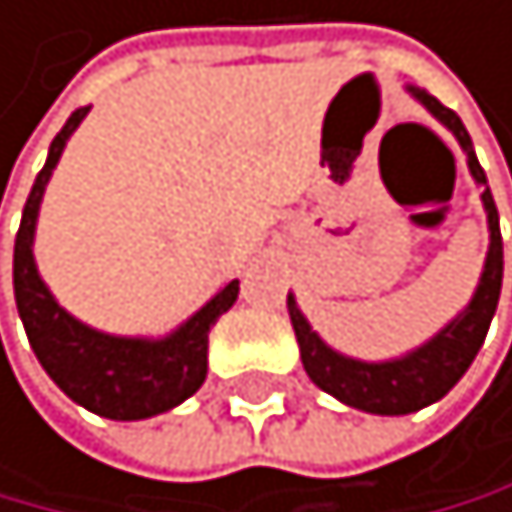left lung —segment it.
Instances as JSON below:
<instances>
[{
  "label": "left lung",
  "mask_w": 512,
  "mask_h": 512,
  "mask_svg": "<svg viewBox=\"0 0 512 512\" xmlns=\"http://www.w3.org/2000/svg\"><path fill=\"white\" fill-rule=\"evenodd\" d=\"M408 91H412L421 104H425L431 114L457 136L461 150L467 153L471 176L484 186V195H480V199H484V209H487L490 251H487L484 274H480L477 294L471 303H467V310L461 317L444 326L431 343H425L421 349H415V353H408L402 359H392V362H359V359L333 353V349L310 330V323L303 320L294 297H287L290 323H294V333L300 343V359H303V369H307L313 385H320V389L330 392L333 398H340V402L362 408V412H372V415H408V412H418V408H425L448 395L457 385V379L467 372V366L474 362L477 349L484 346V336L490 330L493 313H497L500 284H503L500 215H497V205H493V195L487 189L484 169H480L477 156H474L471 136H467L461 117H457L451 107H444L438 97H431L428 91H418V87H408Z\"/></svg>",
  "instance_id": "1"
}]
</instances>
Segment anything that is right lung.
Returning a JSON list of instances; mask_svg holds the SVG:
<instances>
[{"mask_svg": "<svg viewBox=\"0 0 512 512\" xmlns=\"http://www.w3.org/2000/svg\"><path fill=\"white\" fill-rule=\"evenodd\" d=\"M84 117L87 107H77L68 117L61 133L51 140L45 169L38 172L32 192H28L12 258L15 307H19L28 343H32L41 369L55 379L64 395L94 415L136 421L169 412L172 405L199 392L205 372H209V330L238 300V281L225 284L166 340H123V336L97 333L58 307L38 277L32 238L51 169L58 166L64 143Z\"/></svg>", "mask_w": 512, "mask_h": 512, "instance_id": "right-lung-1", "label": "right lung"}]
</instances>
